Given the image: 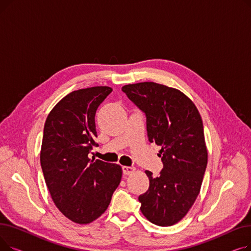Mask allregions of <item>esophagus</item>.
Listing matches in <instances>:
<instances>
[{"label": "esophagus", "instance_id": "esophagus-1", "mask_svg": "<svg viewBox=\"0 0 251 251\" xmlns=\"http://www.w3.org/2000/svg\"><path fill=\"white\" fill-rule=\"evenodd\" d=\"M122 170H123V174H124V175H130V174H132V173L134 172L135 168L124 166V167H122Z\"/></svg>", "mask_w": 251, "mask_h": 251}]
</instances>
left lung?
Returning a JSON list of instances; mask_svg holds the SVG:
<instances>
[{
	"label": "left lung",
	"instance_id": "obj_1",
	"mask_svg": "<svg viewBox=\"0 0 251 251\" xmlns=\"http://www.w3.org/2000/svg\"><path fill=\"white\" fill-rule=\"evenodd\" d=\"M146 114L150 142L162 149L159 177L146 171L149 190L139 195L140 210L157 226H172L186 216L200 194L207 165L203 124L193 101L181 92L155 82L122 87Z\"/></svg>",
	"mask_w": 251,
	"mask_h": 251
}]
</instances>
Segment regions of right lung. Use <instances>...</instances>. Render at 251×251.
Returning <instances> with one entry per match:
<instances>
[{"mask_svg":"<svg viewBox=\"0 0 251 251\" xmlns=\"http://www.w3.org/2000/svg\"><path fill=\"white\" fill-rule=\"evenodd\" d=\"M109 86L78 89L63 98L45 123L41 166L51 200L77 224H89L108 208L122 178L117 164L88 159L98 146L95 116Z\"/></svg>","mask_w":251,"mask_h":251,"instance_id":"right-lung-1","label":"right lung"}]
</instances>
